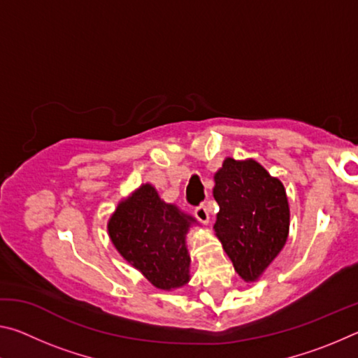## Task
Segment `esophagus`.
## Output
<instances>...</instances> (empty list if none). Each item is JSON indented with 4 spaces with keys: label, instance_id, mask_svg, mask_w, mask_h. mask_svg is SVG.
Segmentation results:
<instances>
[{
    "label": "esophagus",
    "instance_id": "obj_1",
    "mask_svg": "<svg viewBox=\"0 0 358 358\" xmlns=\"http://www.w3.org/2000/svg\"><path fill=\"white\" fill-rule=\"evenodd\" d=\"M194 215H196L197 220L201 221L202 224H208L210 213H208V210H207V207H205V205H201V207H197L196 210H194Z\"/></svg>",
    "mask_w": 358,
    "mask_h": 358
}]
</instances>
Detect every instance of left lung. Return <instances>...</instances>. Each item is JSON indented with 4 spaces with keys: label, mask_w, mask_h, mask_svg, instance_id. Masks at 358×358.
Returning a JSON list of instances; mask_svg holds the SVG:
<instances>
[{
    "label": "left lung",
    "mask_w": 358,
    "mask_h": 358,
    "mask_svg": "<svg viewBox=\"0 0 358 358\" xmlns=\"http://www.w3.org/2000/svg\"><path fill=\"white\" fill-rule=\"evenodd\" d=\"M215 232L246 282L262 276L286 245L290 210L280 180L254 159L226 157L215 173Z\"/></svg>",
    "instance_id": "1"
}]
</instances>
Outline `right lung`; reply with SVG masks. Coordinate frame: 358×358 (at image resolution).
<instances>
[{"instance_id": "add662e5", "label": "right lung", "mask_w": 358, "mask_h": 358, "mask_svg": "<svg viewBox=\"0 0 358 358\" xmlns=\"http://www.w3.org/2000/svg\"><path fill=\"white\" fill-rule=\"evenodd\" d=\"M197 221L175 203H166L150 183L120 201L107 232L121 257L156 289L173 290L189 282L191 256L186 234Z\"/></svg>"}]
</instances>
